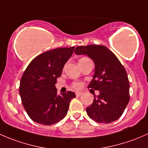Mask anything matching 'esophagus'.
I'll return each mask as SVG.
<instances>
[{"label": "esophagus", "mask_w": 148, "mask_h": 148, "mask_svg": "<svg viewBox=\"0 0 148 148\" xmlns=\"http://www.w3.org/2000/svg\"><path fill=\"white\" fill-rule=\"evenodd\" d=\"M82 92H76V96L77 97H80L82 96Z\"/></svg>", "instance_id": "obj_1"}]
</instances>
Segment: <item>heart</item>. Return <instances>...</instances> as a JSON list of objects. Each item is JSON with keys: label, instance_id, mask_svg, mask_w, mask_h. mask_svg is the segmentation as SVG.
<instances>
[{"label": "heart", "instance_id": "obj_1", "mask_svg": "<svg viewBox=\"0 0 148 148\" xmlns=\"http://www.w3.org/2000/svg\"><path fill=\"white\" fill-rule=\"evenodd\" d=\"M86 59V58H83V59ZM81 60V59H80ZM73 86H74V88H79L80 86H81V84L79 83V82H74V84H73Z\"/></svg>", "mask_w": 148, "mask_h": 148}]
</instances>
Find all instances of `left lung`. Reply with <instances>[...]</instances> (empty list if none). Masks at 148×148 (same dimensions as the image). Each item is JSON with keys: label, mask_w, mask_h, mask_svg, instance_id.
<instances>
[{"label": "left lung", "mask_w": 148, "mask_h": 148, "mask_svg": "<svg viewBox=\"0 0 148 148\" xmlns=\"http://www.w3.org/2000/svg\"><path fill=\"white\" fill-rule=\"evenodd\" d=\"M77 55H86L95 65L93 79L88 87L100 92L86 107L88 116L99 123L118 120L130 101V84L126 70L117 56L102 45L77 46Z\"/></svg>", "instance_id": "8db88e82"}]
</instances>
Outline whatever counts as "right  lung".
Listing matches in <instances>:
<instances>
[{"mask_svg":"<svg viewBox=\"0 0 148 148\" xmlns=\"http://www.w3.org/2000/svg\"><path fill=\"white\" fill-rule=\"evenodd\" d=\"M75 46L47 51L33 59L20 82L19 94L23 107L35 122L51 125L62 120L75 93L57 95L55 84Z\"/></svg>","mask_w":148,"mask_h":148,"instance_id":"1","label":"right lung"}]
</instances>
